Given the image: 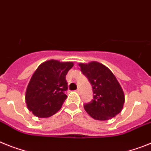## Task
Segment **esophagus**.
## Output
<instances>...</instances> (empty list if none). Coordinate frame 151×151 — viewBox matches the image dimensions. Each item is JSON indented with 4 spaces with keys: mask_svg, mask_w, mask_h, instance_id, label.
Wrapping results in <instances>:
<instances>
[{
    "mask_svg": "<svg viewBox=\"0 0 151 151\" xmlns=\"http://www.w3.org/2000/svg\"><path fill=\"white\" fill-rule=\"evenodd\" d=\"M77 92H78V93H81V89H79V88H78V89L77 90Z\"/></svg>",
    "mask_w": 151,
    "mask_h": 151,
    "instance_id": "34e87169",
    "label": "esophagus"
}]
</instances>
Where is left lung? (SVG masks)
Returning <instances> with one entry per match:
<instances>
[{
  "label": "left lung",
  "mask_w": 151,
  "mask_h": 151,
  "mask_svg": "<svg viewBox=\"0 0 151 151\" xmlns=\"http://www.w3.org/2000/svg\"><path fill=\"white\" fill-rule=\"evenodd\" d=\"M79 66L93 88V100L83 106L86 112L98 121H107L121 113L124 93L111 70L97 61L80 63Z\"/></svg>",
  "instance_id": "8db88e82"
}]
</instances>
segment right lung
I'll list each match as a JSON object with an SVG mask.
<instances>
[{"label": "right lung", "instance_id": "right-lung-1", "mask_svg": "<svg viewBox=\"0 0 151 151\" xmlns=\"http://www.w3.org/2000/svg\"><path fill=\"white\" fill-rule=\"evenodd\" d=\"M73 62L49 60L39 65L30 78L26 93L27 107L36 116L49 117L61 108L67 98L66 75Z\"/></svg>", "mask_w": 151, "mask_h": 151}]
</instances>
